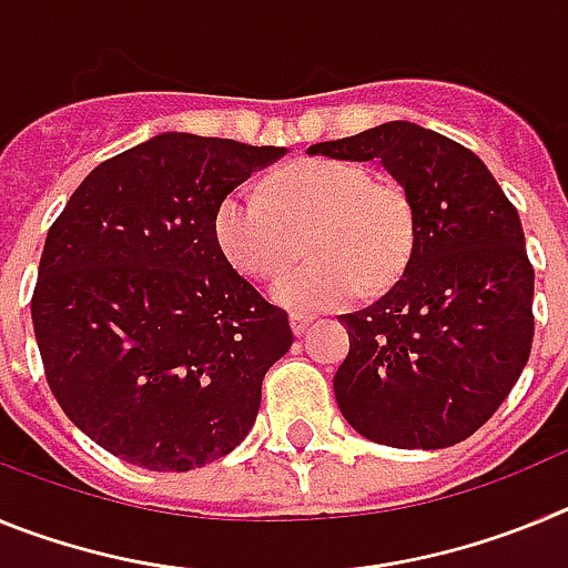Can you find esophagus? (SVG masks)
Masks as SVG:
<instances>
[{
    "instance_id": "1",
    "label": "esophagus",
    "mask_w": 568,
    "mask_h": 568,
    "mask_svg": "<svg viewBox=\"0 0 568 568\" xmlns=\"http://www.w3.org/2000/svg\"><path fill=\"white\" fill-rule=\"evenodd\" d=\"M290 324H293V333L295 335H304V333H307L310 324H313V315L293 313V315H290Z\"/></svg>"
}]
</instances>
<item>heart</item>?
I'll use <instances>...</instances> for the list:
<instances>
[{"mask_svg":"<svg viewBox=\"0 0 568 568\" xmlns=\"http://www.w3.org/2000/svg\"><path fill=\"white\" fill-rule=\"evenodd\" d=\"M215 244L241 273L270 278L310 233L313 261L284 270L273 298L295 313L344 307L358 290L389 287L413 250V210L395 184L361 164L307 159L270 179V195L239 187L213 215Z\"/></svg>","mask_w":568,"mask_h":568,"instance_id":"b5f03b06","label":"heart"}]
</instances>
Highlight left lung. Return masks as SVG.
Wrapping results in <instances>:
<instances>
[{
	"label": "left lung",
	"instance_id": "1",
	"mask_svg": "<svg viewBox=\"0 0 568 568\" xmlns=\"http://www.w3.org/2000/svg\"><path fill=\"white\" fill-rule=\"evenodd\" d=\"M378 162L413 210V253L389 293L341 315L349 355L333 378L355 433L444 449L495 415L529 361L535 270L518 210L478 155L413 122L307 148Z\"/></svg>",
	"mask_w": 568,
	"mask_h": 568
}]
</instances>
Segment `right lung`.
Returning <instances> with one entry per match:
<instances>
[{
    "instance_id": "right-lung-1",
    "label": "right lung",
    "mask_w": 568,
    "mask_h": 568,
    "mask_svg": "<svg viewBox=\"0 0 568 568\" xmlns=\"http://www.w3.org/2000/svg\"><path fill=\"white\" fill-rule=\"evenodd\" d=\"M284 153L159 133L99 164L50 227L30 301L44 375L115 458L190 471L253 429L293 329L224 258L213 215Z\"/></svg>"
}]
</instances>
